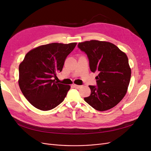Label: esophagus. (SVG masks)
<instances>
[{
    "label": "esophagus",
    "instance_id": "34e87169",
    "mask_svg": "<svg viewBox=\"0 0 151 151\" xmlns=\"http://www.w3.org/2000/svg\"><path fill=\"white\" fill-rule=\"evenodd\" d=\"M72 86L74 87V88H80L81 87V86H79V85H76V84H72Z\"/></svg>",
    "mask_w": 151,
    "mask_h": 151
}]
</instances>
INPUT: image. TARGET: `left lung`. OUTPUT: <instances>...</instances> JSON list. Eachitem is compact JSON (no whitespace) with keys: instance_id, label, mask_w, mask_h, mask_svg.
Segmentation results:
<instances>
[{"instance_id":"left-lung-1","label":"left lung","mask_w":151,"mask_h":151,"mask_svg":"<svg viewBox=\"0 0 151 151\" xmlns=\"http://www.w3.org/2000/svg\"><path fill=\"white\" fill-rule=\"evenodd\" d=\"M77 47L88 56L91 71L98 74L97 85L89 86L91 93L85 101L100 111L115 106L125 96L131 77L127 55L114 44L98 40Z\"/></svg>"}]
</instances>
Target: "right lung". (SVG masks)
<instances>
[{
  "label": "right lung",
  "instance_id": "right-lung-1",
  "mask_svg": "<svg viewBox=\"0 0 151 151\" xmlns=\"http://www.w3.org/2000/svg\"><path fill=\"white\" fill-rule=\"evenodd\" d=\"M76 43H53L33 49L19 67V86L26 99L35 108L48 111L64 100L69 85L57 83L53 78L62 70L65 58Z\"/></svg>",
  "mask_w": 151,
  "mask_h": 151
}]
</instances>
